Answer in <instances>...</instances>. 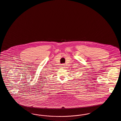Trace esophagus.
<instances>
[{
	"mask_svg": "<svg viewBox=\"0 0 121 121\" xmlns=\"http://www.w3.org/2000/svg\"><path fill=\"white\" fill-rule=\"evenodd\" d=\"M65 66L64 64H62V66Z\"/></svg>",
	"mask_w": 121,
	"mask_h": 121,
	"instance_id": "1",
	"label": "esophagus"
}]
</instances>
